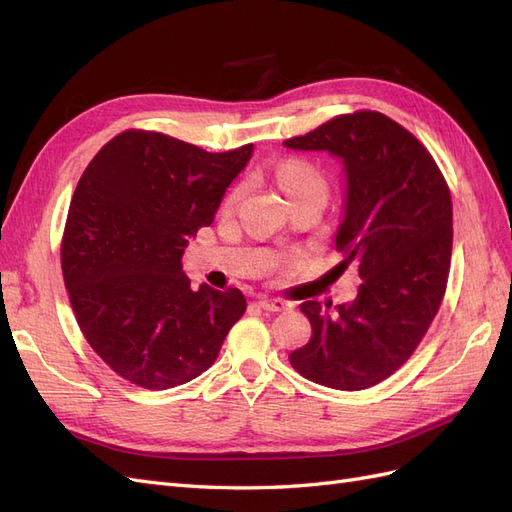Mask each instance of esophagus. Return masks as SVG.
Instances as JSON below:
<instances>
[{"label":"esophagus","mask_w":512,"mask_h":512,"mask_svg":"<svg viewBox=\"0 0 512 512\" xmlns=\"http://www.w3.org/2000/svg\"><path fill=\"white\" fill-rule=\"evenodd\" d=\"M258 305L262 309H267V312H286V309L292 307V303H288L284 299H269V297L258 299Z\"/></svg>","instance_id":"34e87169"}]
</instances>
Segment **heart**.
Here are the masks:
<instances>
[{
  "mask_svg": "<svg viewBox=\"0 0 512 512\" xmlns=\"http://www.w3.org/2000/svg\"><path fill=\"white\" fill-rule=\"evenodd\" d=\"M280 181L284 185V190L288 196H297V194H307V192H318L327 196V181H324L322 173L307 162L292 160L282 164L280 168ZM243 196V185L235 188L228 196V205H235L237 200Z\"/></svg>",
  "mask_w": 512,
  "mask_h": 512,
  "instance_id": "b5f03b06",
  "label": "heart"
}]
</instances>
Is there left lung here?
Listing matches in <instances>:
<instances>
[{
  "label": "left lung",
  "mask_w": 512,
  "mask_h": 512,
  "mask_svg": "<svg viewBox=\"0 0 512 512\" xmlns=\"http://www.w3.org/2000/svg\"><path fill=\"white\" fill-rule=\"evenodd\" d=\"M284 147L327 151L342 164L335 245L359 262L363 280L350 303L301 305L314 333L290 363L316 384L361 391L404 365L438 314L453 250L451 194L429 151L380 113L335 117Z\"/></svg>",
  "instance_id": "8db88e82"
}]
</instances>
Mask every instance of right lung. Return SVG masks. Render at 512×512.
Segmentation results:
<instances>
[{"label":"right lung","mask_w":512,"mask_h":512,"mask_svg":"<svg viewBox=\"0 0 512 512\" xmlns=\"http://www.w3.org/2000/svg\"><path fill=\"white\" fill-rule=\"evenodd\" d=\"M254 153H209L158 132L108 141L76 185L61 271L76 322L100 359L143 389L164 391L207 371L245 297L194 290L181 256L211 226L228 185Z\"/></svg>","instance_id":"add662e5"}]
</instances>
